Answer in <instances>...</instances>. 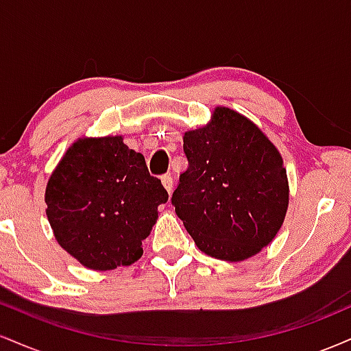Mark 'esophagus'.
Listing matches in <instances>:
<instances>
[{
	"label": "esophagus",
	"instance_id": "obj_1",
	"mask_svg": "<svg viewBox=\"0 0 351 351\" xmlns=\"http://www.w3.org/2000/svg\"><path fill=\"white\" fill-rule=\"evenodd\" d=\"M162 183H163L165 189H167V191L171 195V191H173V176L168 175V173H167V175H163L162 176Z\"/></svg>",
	"mask_w": 351,
	"mask_h": 351
}]
</instances>
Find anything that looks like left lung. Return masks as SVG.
I'll return each mask as SVG.
<instances>
[{
	"label": "left lung",
	"mask_w": 351,
	"mask_h": 351,
	"mask_svg": "<svg viewBox=\"0 0 351 351\" xmlns=\"http://www.w3.org/2000/svg\"><path fill=\"white\" fill-rule=\"evenodd\" d=\"M183 150L188 170L171 204L201 251L237 263L271 243L289 206L287 171L271 140L217 107L211 123L184 134Z\"/></svg>",
	"instance_id": "8db88e82"
}]
</instances>
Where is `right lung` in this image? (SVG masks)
Returning <instances> with one entry per match:
<instances>
[{"mask_svg": "<svg viewBox=\"0 0 351 351\" xmlns=\"http://www.w3.org/2000/svg\"><path fill=\"white\" fill-rule=\"evenodd\" d=\"M167 201L162 181L122 136L82 138L47 181L46 215L60 247L88 269L112 271L140 259Z\"/></svg>", "mask_w": 351, "mask_h": 351, "instance_id": "add662e5", "label": "right lung"}]
</instances>
